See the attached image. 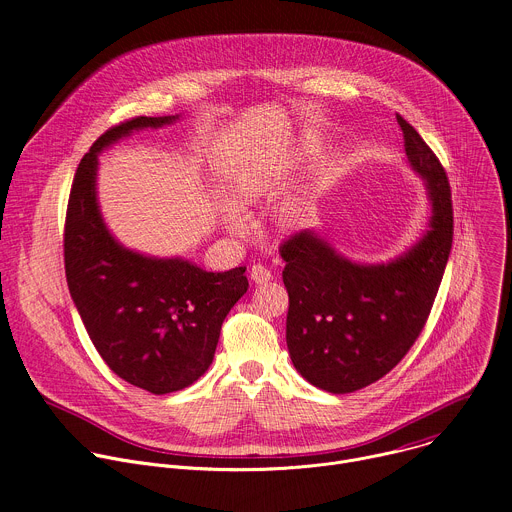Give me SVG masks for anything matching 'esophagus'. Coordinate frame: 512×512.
<instances>
[{
	"label": "esophagus",
	"instance_id": "obj_1",
	"mask_svg": "<svg viewBox=\"0 0 512 512\" xmlns=\"http://www.w3.org/2000/svg\"><path fill=\"white\" fill-rule=\"evenodd\" d=\"M251 279L255 281V283H267L269 279H273V275H271V271L265 267V265H261V263H257V265H253L251 267Z\"/></svg>",
	"mask_w": 512,
	"mask_h": 512
}]
</instances>
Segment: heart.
I'll return each mask as SVG.
<instances>
[{"label": "heart", "mask_w": 512, "mask_h": 512, "mask_svg": "<svg viewBox=\"0 0 512 512\" xmlns=\"http://www.w3.org/2000/svg\"><path fill=\"white\" fill-rule=\"evenodd\" d=\"M304 154L308 156L310 150L306 148ZM273 190H275V180L273 178H269L267 174H261V172H249L235 186V202L241 208H249V206H255L261 200L269 198L273 194ZM223 221L231 231H235V233L243 231V221L235 210H225Z\"/></svg>", "instance_id": "b5f03b06"}]
</instances>
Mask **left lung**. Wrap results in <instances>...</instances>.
I'll return each mask as SVG.
<instances>
[{"instance_id": "obj_1", "label": "left lung", "mask_w": 512, "mask_h": 512, "mask_svg": "<svg viewBox=\"0 0 512 512\" xmlns=\"http://www.w3.org/2000/svg\"><path fill=\"white\" fill-rule=\"evenodd\" d=\"M397 123L409 164L423 176L431 200L423 239L383 265L352 263L312 231L291 235L279 249L291 362L308 383L334 395L358 391L397 367L429 318L452 249L446 170L401 115Z\"/></svg>"}]
</instances>
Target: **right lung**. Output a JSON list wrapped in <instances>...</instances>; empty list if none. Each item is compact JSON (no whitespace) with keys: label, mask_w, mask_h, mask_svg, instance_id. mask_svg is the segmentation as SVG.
I'll return each mask as SVG.
<instances>
[{"label":"right lung","mask_w":512,"mask_h":512,"mask_svg":"<svg viewBox=\"0 0 512 512\" xmlns=\"http://www.w3.org/2000/svg\"><path fill=\"white\" fill-rule=\"evenodd\" d=\"M178 115L131 117L109 127L81 160L64 221V271L72 302L107 367L139 389L166 395L210 367L231 308L249 287L245 267L204 271L184 259H152L121 247L97 206V154L133 129Z\"/></svg>","instance_id":"obj_1"}]
</instances>
